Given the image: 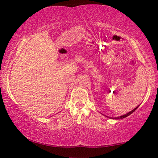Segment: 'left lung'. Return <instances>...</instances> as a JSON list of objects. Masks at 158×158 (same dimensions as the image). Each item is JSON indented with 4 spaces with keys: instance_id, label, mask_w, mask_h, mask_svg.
I'll use <instances>...</instances> for the list:
<instances>
[{
    "instance_id": "1",
    "label": "left lung",
    "mask_w": 158,
    "mask_h": 158,
    "mask_svg": "<svg viewBox=\"0 0 158 158\" xmlns=\"http://www.w3.org/2000/svg\"><path fill=\"white\" fill-rule=\"evenodd\" d=\"M138 106H137V107H136L135 109H134L132 111H130L129 113H127V114H125V115H123V116H118V117H116V118H114V119H122V118H125V117H127V116H130V115L131 114H132L134 111H135L136 109H137V108H138ZM107 117V116H106Z\"/></svg>"
}]
</instances>
